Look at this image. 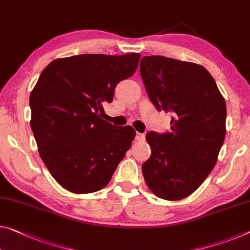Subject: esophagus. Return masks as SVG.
<instances>
[{
    "label": "esophagus",
    "instance_id": "obj_1",
    "mask_svg": "<svg viewBox=\"0 0 250 250\" xmlns=\"http://www.w3.org/2000/svg\"><path fill=\"white\" fill-rule=\"evenodd\" d=\"M135 140L137 142H143L145 140V135H144V134H142V133H136Z\"/></svg>",
    "mask_w": 250,
    "mask_h": 250
}]
</instances>
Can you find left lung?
I'll return each instance as SVG.
<instances>
[{
    "instance_id": "obj_1",
    "label": "left lung",
    "mask_w": 250,
    "mask_h": 250,
    "mask_svg": "<svg viewBox=\"0 0 250 250\" xmlns=\"http://www.w3.org/2000/svg\"><path fill=\"white\" fill-rule=\"evenodd\" d=\"M141 76L157 110L171 112V132H148L152 149L142 165L156 197L181 200L198 189L217 163L226 135V102L205 67L162 56L141 60Z\"/></svg>"
}]
</instances>
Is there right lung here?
Wrapping results in <instances>:
<instances>
[{"instance_id": "1", "label": "right lung", "mask_w": 250, "mask_h": 250, "mask_svg": "<svg viewBox=\"0 0 250 250\" xmlns=\"http://www.w3.org/2000/svg\"><path fill=\"white\" fill-rule=\"evenodd\" d=\"M140 53L56 59L30 95L31 125L45 167L63 189L91 193L109 183L135 137L132 126L104 121L103 104L136 71Z\"/></svg>"}]
</instances>
